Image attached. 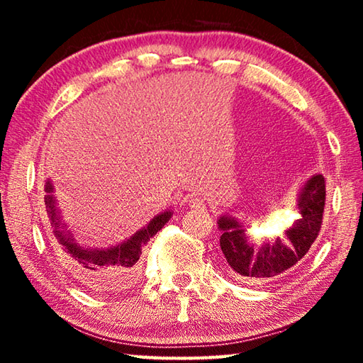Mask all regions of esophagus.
Returning a JSON list of instances; mask_svg holds the SVG:
<instances>
[{
    "label": "esophagus",
    "instance_id": "1",
    "mask_svg": "<svg viewBox=\"0 0 363 363\" xmlns=\"http://www.w3.org/2000/svg\"><path fill=\"white\" fill-rule=\"evenodd\" d=\"M189 205L192 208H201L205 203H203V200L199 199V196H192V199L189 200Z\"/></svg>",
    "mask_w": 363,
    "mask_h": 363
}]
</instances>
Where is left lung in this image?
Returning a JSON list of instances; mask_svg holds the SVG:
<instances>
[{
  "label": "left lung",
  "instance_id": "8db88e82",
  "mask_svg": "<svg viewBox=\"0 0 363 363\" xmlns=\"http://www.w3.org/2000/svg\"><path fill=\"white\" fill-rule=\"evenodd\" d=\"M325 195V177L322 174L312 176L304 184L298 199L301 219L285 232L286 240L277 237L274 242L255 243L237 219L225 214L220 216L218 225L223 235L219 243L230 272L238 280L261 281L277 277L296 266L320 232Z\"/></svg>",
  "mask_w": 363,
  "mask_h": 363
}]
</instances>
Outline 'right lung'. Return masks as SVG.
<instances>
[{
  "instance_id": "right-lung-1",
  "label": "right lung",
  "mask_w": 363,
  "mask_h": 363,
  "mask_svg": "<svg viewBox=\"0 0 363 363\" xmlns=\"http://www.w3.org/2000/svg\"><path fill=\"white\" fill-rule=\"evenodd\" d=\"M52 190V182L46 181L45 206L49 225L52 229V240L56 243L57 255L64 266L99 296H110L130 286L138 277V261L143 255L144 245L168 223L171 211L157 214L144 229L138 230L126 242L115 245L112 248H84L75 242L70 232L65 230Z\"/></svg>"
}]
</instances>
